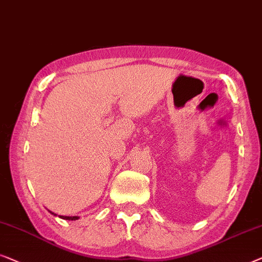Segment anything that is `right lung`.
<instances>
[{
	"instance_id": "1",
	"label": "right lung",
	"mask_w": 262,
	"mask_h": 262,
	"mask_svg": "<svg viewBox=\"0 0 262 262\" xmlns=\"http://www.w3.org/2000/svg\"><path fill=\"white\" fill-rule=\"evenodd\" d=\"M50 212L52 213V215L56 216V213H54V212H52V211H50ZM60 219L69 220V221H76V220H78V217H77V216H60Z\"/></svg>"
}]
</instances>
